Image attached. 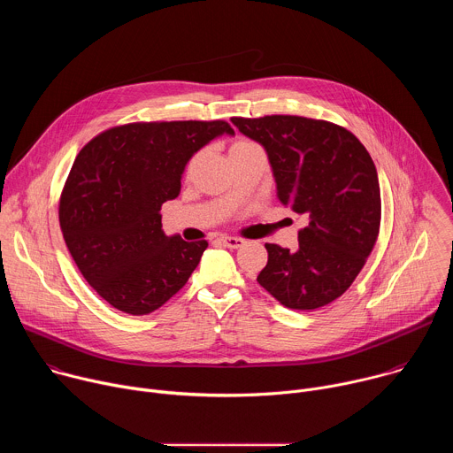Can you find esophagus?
Returning a JSON list of instances; mask_svg holds the SVG:
<instances>
[{
	"instance_id": "1",
	"label": "esophagus",
	"mask_w": 453,
	"mask_h": 453,
	"mask_svg": "<svg viewBox=\"0 0 453 453\" xmlns=\"http://www.w3.org/2000/svg\"><path fill=\"white\" fill-rule=\"evenodd\" d=\"M219 240H220L226 247H229V249H238V247H242V245L245 243V240L240 238V236H220Z\"/></svg>"
}]
</instances>
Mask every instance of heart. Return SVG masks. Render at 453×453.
Instances as JSON below:
<instances>
[{
    "label": "heart",
    "mask_w": 453,
    "mask_h": 453,
    "mask_svg": "<svg viewBox=\"0 0 453 453\" xmlns=\"http://www.w3.org/2000/svg\"><path fill=\"white\" fill-rule=\"evenodd\" d=\"M250 147H256V143L254 142H250V140H247V138H234L233 142H231V147H229V154H233V152H236V150H245V149H250Z\"/></svg>",
    "instance_id": "b5f03b06"
}]
</instances>
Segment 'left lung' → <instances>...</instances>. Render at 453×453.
Wrapping results in <instances>:
<instances>
[{"label":"left lung","mask_w":453,"mask_h":453,"mask_svg":"<svg viewBox=\"0 0 453 453\" xmlns=\"http://www.w3.org/2000/svg\"><path fill=\"white\" fill-rule=\"evenodd\" d=\"M269 154L285 208L308 219L297 249L265 243L260 283L281 304L315 310L341 297L367 262L381 220L374 163L348 128L292 114L233 116Z\"/></svg>","instance_id":"obj_1"}]
</instances>
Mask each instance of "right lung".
Returning <instances> with one entry per match:
<instances>
[{
	"label": "right lung",
	"mask_w": 453,
	"mask_h": 453,
	"mask_svg": "<svg viewBox=\"0 0 453 453\" xmlns=\"http://www.w3.org/2000/svg\"><path fill=\"white\" fill-rule=\"evenodd\" d=\"M224 119L134 121L107 128L77 156L58 222L79 271L111 306L147 315L188 281L208 247L161 229V206L180 191L188 159L220 134Z\"/></svg>",
	"instance_id": "add662e5"
}]
</instances>
